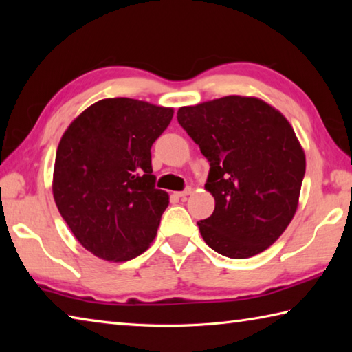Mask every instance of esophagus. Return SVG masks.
I'll use <instances>...</instances> for the list:
<instances>
[{
    "instance_id": "1",
    "label": "esophagus",
    "mask_w": 352,
    "mask_h": 352,
    "mask_svg": "<svg viewBox=\"0 0 352 352\" xmlns=\"http://www.w3.org/2000/svg\"><path fill=\"white\" fill-rule=\"evenodd\" d=\"M190 192H192V188H186L184 190H182V192H177V195L180 199H186L188 195H190Z\"/></svg>"
}]
</instances>
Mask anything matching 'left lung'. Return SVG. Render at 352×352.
<instances>
[{
	"label": "left lung",
	"mask_w": 352,
	"mask_h": 352,
	"mask_svg": "<svg viewBox=\"0 0 352 352\" xmlns=\"http://www.w3.org/2000/svg\"><path fill=\"white\" fill-rule=\"evenodd\" d=\"M177 119L210 162L205 189L216 208L197 222L204 241L233 259L264 252L294 219L306 172L289 121L243 96L182 107Z\"/></svg>",
	"instance_id": "left-lung-1"
}]
</instances>
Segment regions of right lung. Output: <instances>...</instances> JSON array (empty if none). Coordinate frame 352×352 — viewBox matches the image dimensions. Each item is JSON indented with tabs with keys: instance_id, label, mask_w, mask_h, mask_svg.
<instances>
[{
	"instance_id": "right-lung-1",
	"label": "right lung",
	"mask_w": 352,
	"mask_h": 352,
	"mask_svg": "<svg viewBox=\"0 0 352 352\" xmlns=\"http://www.w3.org/2000/svg\"><path fill=\"white\" fill-rule=\"evenodd\" d=\"M174 110L110 98L82 111L58 142L52 178L58 212L76 239L105 261L144 253L169 195L155 188L152 144Z\"/></svg>"
}]
</instances>
